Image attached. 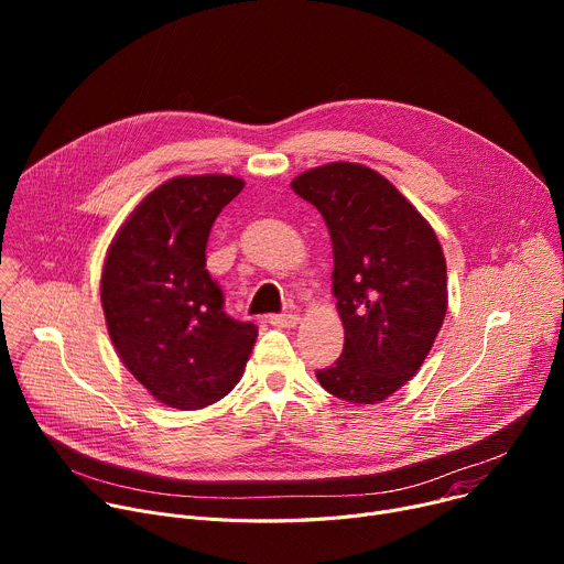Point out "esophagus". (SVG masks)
<instances>
[{
    "instance_id": "esophagus-1",
    "label": "esophagus",
    "mask_w": 564,
    "mask_h": 564,
    "mask_svg": "<svg viewBox=\"0 0 564 564\" xmlns=\"http://www.w3.org/2000/svg\"><path fill=\"white\" fill-rule=\"evenodd\" d=\"M299 324V314H272L270 326L274 328H294Z\"/></svg>"
}]
</instances>
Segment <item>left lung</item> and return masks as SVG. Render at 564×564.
<instances>
[{"mask_svg":"<svg viewBox=\"0 0 564 564\" xmlns=\"http://www.w3.org/2000/svg\"><path fill=\"white\" fill-rule=\"evenodd\" d=\"M324 216L344 352L316 379L350 404H379L415 377L444 324L446 261L429 220L375 170L330 163L292 181Z\"/></svg>","mask_w":564,"mask_h":564,"instance_id":"left-lung-1","label":"left lung"}]
</instances>
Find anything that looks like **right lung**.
I'll list each match as a JSON object with an SVG mask.
<instances>
[{"mask_svg": "<svg viewBox=\"0 0 564 564\" xmlns=\"http://www.w3.org/2000/svg\"><path fill=\"white\" fill-rule=\"evenodd\" d=\"M246 183L176 176L129 214L107 250L100 299L127 370L170 409L198 411L243 377L257 326L223 312L205 270L209 229Z\"/></svg>", "mask_w": 564, "mask_h": 564, "instance_id": "right-lung-1", "label": "right lung"}]
</instances>
